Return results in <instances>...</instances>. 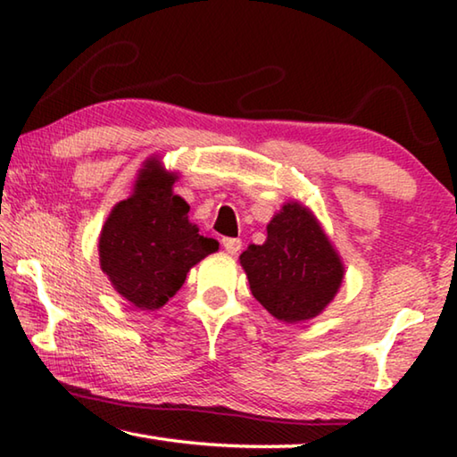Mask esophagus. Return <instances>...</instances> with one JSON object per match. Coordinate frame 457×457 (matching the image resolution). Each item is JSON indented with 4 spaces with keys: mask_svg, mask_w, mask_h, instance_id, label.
Wrapping results in <instances>:
<instances>
[{
    "mask_svg": "<svg viewBox=\"0 0 457 457\" xmlns=\"http://www.w3.org/2000/svg\"><path fill=\"white\" fill-rule=\"evenodd\" d=\"M221 244H223V247H226V252L231 253V256H236V253L242 250V239L239 237H223Z\"/></svg>",
    "mask_w": 457,
    "mask_h": 457,
    "instance_id": "obj_1",
    "label": "esophagus"
}]
</instances>
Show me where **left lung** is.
<instances>
[{
	"mask_svg": "<svg viewBox=\"0 0 457 457\" xmlns=\"http://www.w3.org/2000/svg\"><path fill=\"white\" fill-rule=\"evenodd\" d=\"M239 262L253 298L288 324L322 312L343 282L340 258L300 204H286L268 223L266 244L247 245Z\"/></svg>",
	"mask_w": 457,
	"mask_h": 457,
	"instance_id": "left-lung-1",
	"label": "left lung"
}]
</instances>
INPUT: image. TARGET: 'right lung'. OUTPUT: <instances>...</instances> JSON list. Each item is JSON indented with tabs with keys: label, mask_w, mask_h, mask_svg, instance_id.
Wrapping results in <instances>:
<instances>
[{
	"label": "right lung",
	"mask_w": 457,
	"mask_h": 457,
	"mask_svg": "<svg viewBox=\"0 0 457 457\" xmlns=\"http://www.w3.org/2000/svg\"><path fill=\"white\" fill-rule=\"evenodd\" d=\"M173 183L175 175L161 173L157 161H149L133 195L114 207L100 234V268L141 311L163 306L189 268L220 245L189 223V205L173 195Z\"/></svg>",
	"instance_id": "right-lung-1"
}]
</instances>
